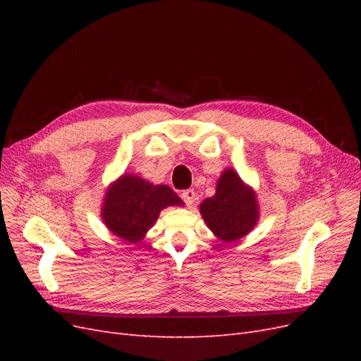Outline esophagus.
<instances>
[{"label": "esophagus", "mask_w": 361, "mask_h": 361, "mask_svg": "<svg viewBox=\"0 0 361 361\" xmlns=\"http://www.w3.org/2000/svg\"><path fill=\"white\" fill-rule=\"evenodd\" d=\"M195 197H197V195H195V191H194V190H185V191L182 192V199H183V202L187 203L188 206H192V204H194Z\"/></svg>", "instance_id": "1"}]
</instances>
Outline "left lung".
<instances>
[{"label":"left lung","instance_id":"8db88e82","mask_svg":"<svg viewBox=\"0 0 361 361\" xmlns=\"http://www.w3.org/2000/svg\"><path fill=\"white\" fill-rule=\"evenodd\" d=\"M200 214L220 241L235 243L253 231L259 221L256 191L233 169H226L216 180L215 194L200 203Z\"/></svg>","mask_w":361,"mask_h":361}]
</instances>
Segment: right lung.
<instances>
[{"label":"right lung","instance_id":"obj_1","mask_svg":"<svg viewBox=\"0 0 361 361\" xmlns=\"http://www.w3.org/2000/svg\"><path fill=\"white\" fill-rule=\"evenodd\" d=\"M169 206H183L167 185H154L133 173L108 185L101 204V216L108 231L126 243L135 244L146 236Z\"/></svg>","mask_w":361,"mask_h":361}]
</instances>
